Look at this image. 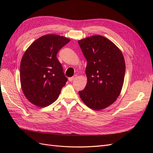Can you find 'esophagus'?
<instances>
[{
  "label": "esophagus",
  "mask_w": 153,
  "mask_h": 153,
  "mask_svg": "<svg viewBox=\"0 0 153 153\" xmlns=\"http://www.w3.org/2000/svg\"><path fill=\"white\" fill-rule=\"evenodd\" d=\"M76 76H73V77H70V78H68L69 81V82H72V81H73V80H75V78H76Z\"/></svg>",
  "instance_id": "1"
}]
</instances>
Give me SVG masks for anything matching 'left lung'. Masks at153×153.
<instances>
[{"label":"left lung","mask_w":153,"mask_h":153,"mask_svg":"<svg viewBox=\"0 0 153 153\" xmlns=\"http://www.w3.org/2000/svg\"><path fill=\"white\" fill-rule=\"evenodd\" d=\"M87 60V83L79 95L91 109L106 108L116 100L124 83L125 62L116 45L101 36H93L78 41Z\"/></svg>","instance_id":"left-lung-1"}]
</instances>
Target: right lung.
<instances>
[{
	"instance_id": "1",
	"label": "right lung",
	"mask_w": 153,
	"mask_h": 153,
	"mask_svg": "<svg viewBox=\"0 0 153 153\" xmlns=\"http://www.w3.org/2000/svg\"><path fill=\"white\" fill-rule=\"evenodd\" d=\"M69 39L55 34L36 39L25 51L20 64V82L30 103L45 107L56 100L68 78L57 53Z\"/></svg>"
}]
</instances>
